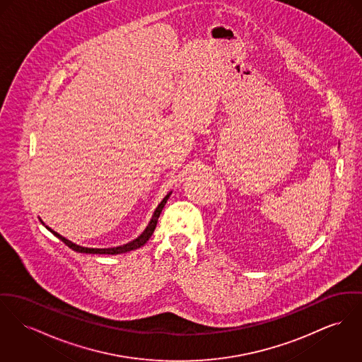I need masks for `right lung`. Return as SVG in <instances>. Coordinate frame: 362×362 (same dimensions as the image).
Here are the masks:
<instances>
[{
  "label": "right lung",
  "mask_w": 362,
  "mask_h": 362,
  "mask_svg": "<svg viewBox=\"0 0 362 362\" xmlns=\"http://www.w3.org/2000/svg\"><path fill=\"white\" fill-rule=\"evenodd\" d=\"M170 194H172V192H169V193L163 198V201L158 204V206L156 208V211H154V214H153L150 222L147 224V227L143 230V233L140 234L139 237L135 238V240H132V241H129V243H127V244H124V245H119V247H112V248H88V247H81V245H77V244L71 243V241L67 240L66 237L60 235L59 233L54 231L51 227L45 226V223L42 222L41 219H40V221H41V223H42L54 235H56L60 241H63L69 248H71V250H76V252H80V253H99V255H119V253H127V252H129V250H138V248L143 247V245L148 241V238L153 235V233H154V230H156L158 218H160V215H161V212H163V209H164V206H165V204H167L168 198L170 197Z\"/></svg>",
  "instance_id": "1"
}]
</instances>
